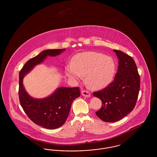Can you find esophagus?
I'll return each mask as SVG.
<instances>
[{
    "label": "esophagus",
    "instance_id": "34e87169",
    "mask_svg": "<svg viewBox=\"0 0 157 157\" xmlns=\"http://www.w3.org/2000/svg\"><path fill=\"white\" fill-rule=\"evenodd\" d=\"M82 93V95L85 97L89 98L90 97V93L89 91L88 90H83L81 92Z\"/></svg>",
    "mask_w": 157,
    "mask_h": 157
}]
</instances>
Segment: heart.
I'll list each match as a JSON object with an SVG mask.
<instances>
[{
    "mask_svg": "<svg viewBox=\"0 0 157 157\" xmlns=\"http://www.w3.org/2000/svg\"><path fill=\"white\" fill-rule=\"evenodd\" d=\"M115 69V62L112 58L96 52H85L75 55L72 64L65 67V73L69 78L77 81L85 75L90 88L101 90L112 81Z\"/></svg>",
    "mask_w": 157,
    "mask_h": 157,
    "instance_id": "heart-1",
    "label": "heart"
}]
</instances>
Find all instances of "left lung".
Wrapping results in <instances>:
<instances>
[{
	"label": "left lung",
	"mask_w": 157,
	"mask_h": 157,
	"mask_svg": "<svg viewBox=\"0 0 157 157\" xmlns=\"http://www.w3.org/2000/svg\"><path fill=\"white\" fill-rule=\"evenodd\" d=\"M113 51L119 59L115 78L107 87L93 94L102 102L96 115L107 122L121 120L134 109L140 88V77L134 59L121 51Z\"/></svg>",
	"instance_id": "obj_1"
}]
</instances>
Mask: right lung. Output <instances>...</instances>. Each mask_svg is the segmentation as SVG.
Wrapping results in <instances>:
<instances>
[{"label": "right lung", "mask_w": 157, "mask_h": 157, "mask_svg": "<svg viewBox=\"0 0 157 157\" xmlns=\"http://www.w3.org/2000/svg\"><path fill=\"white\" fill-rule=\"evenodd\" d=\"M65 49H48L29 60L19 72V98L23 109L35 124L47 129H53L64 124L71 110L73 101L80 96L79 88L60 87L52 95L42 99L30 96L23 85L25 75L42 63L48 56H56Z\"/></svg>", "instance_id": "obj_1"}]
</instances>
